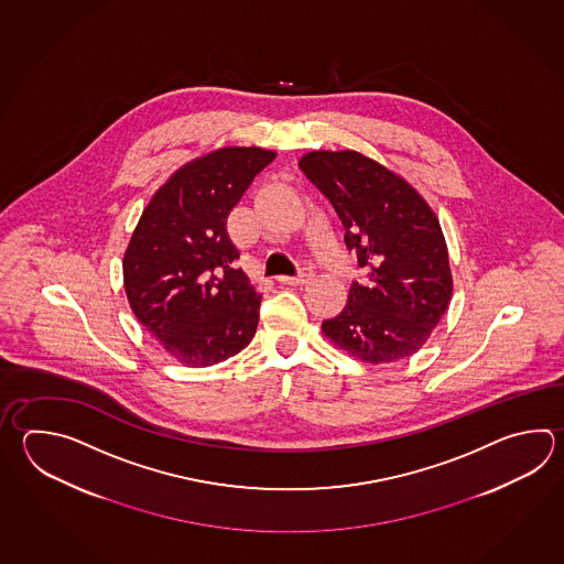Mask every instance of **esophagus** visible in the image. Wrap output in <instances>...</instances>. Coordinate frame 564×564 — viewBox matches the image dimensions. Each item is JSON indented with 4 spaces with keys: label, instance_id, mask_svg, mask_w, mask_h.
<instances>
[{
    "label": "esophagus",
    "instance_id": "1",
    "mask_svg": "<svg viewBox=\"0 0 564 564\" xmlns=\"http://www.w3.org/2000/svg\"><path fill=\"white\" fill-rule=\"evenodd\" d=\"M313 279V269L311 267H301L300 273L293 276H279V283H285V285H303Z\"/></svg>",
    "mask_w": 564,
    "mask_h": 564
}]
</instances>
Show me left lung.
<instances>
[{"label":"left lung","instance_id":"left-lung-1","mask_svg":"<svg viewBox=\"0 0 564 564\" xmlns=\"http://www.w3.org/2000/svg\"><path fill=\"white\" fill-rule=\"evenodd\" d=\"M300 166L334 205L345 245L366 269V279L351 283L344 311L323 322V334L368 364L412 356L452 297L436 215L398 174L354 150H315Z\"/></svg>","mask_w":564,"mask_h":564}]
</instances>
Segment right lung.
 <instances>
[{"label":"right lung","instance_id":"obj_1","mask_svg":"<svg viewBox=\"0 0 564 564\" xmlns=\"http://www.w3.org/2000/svg\"><path fill=\"white\" fill-rule=\"evenodd\" d=\"M271 150H215L162 184L124 254V289L139 322L188 368L239 354L253 339L261 295L230 241L227 220Z\"/></svg>","mask_w":564,"mask_h":564}]
</instances>
